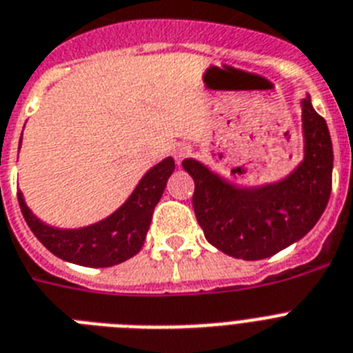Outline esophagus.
Instances as JSON below:
<instances>
[{"label": "esophagus", "mask_w": 353, "mask_h": 353, "mask_svg": "<svg viewBox=\"0 0 353 353\" xmlns=\"http://www.w3.org/2000/svg\"><path fill=\"white\" fill-rule=\"evenodd\" d=\"M191 153H192L191 146H188V144H182V146H179L176 150H174V161H176V164H182L183 159H188Z\"/></svg>", "instance_id": "34e87169"}]
</instances>
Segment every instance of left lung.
<instances>
[{
	"label": "left lung",
	"instance_id": "left-lung-1",
	"mask_svg": "<svg viewBox=\"0 0 353 353\" xmlns=\"http://www.w3.org/2000/svg\"><path fill=\"white\" fill-rule=\"evenodd\" d=\"M305 159L279 183L237 189L192 159V207L205 239L223 254L259 261L302 239L321 218L332 191V141L311 98L302 101Z\"/></svg>",
	"mask_w": 353,
	"mask_h": 353
}]
</instances>
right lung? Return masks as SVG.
I'll return each instance as SVG.
<instances>
[{
    "label": "right lung",
    "instance_id": "right-lung-1",
    "mask_svg": "<svg viewBox=\"0 0 353 353\" xmlns=\"http://www.w3.org/2000/svg\"><path fill=\"white\" fill-rule=\"evenodd\" d=\"M173 171L174 161L168 157L144 174L132 196L112 216L77 230H62L42 223L26 207L21 192H17V201L33 236L51 254L80 266L108 268L125 263L143 248L153 209L161 200L165 182Z\"/></svg>",
    "mask_w": 353,
    "mask_h": 353
}]
</instances>
